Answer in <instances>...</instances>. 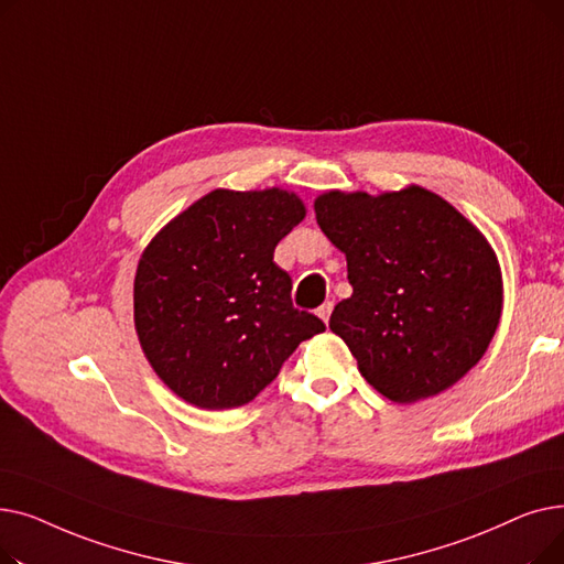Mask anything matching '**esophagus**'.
Here are the masks:
<instances>
[{"mask_svg": "<svg viewBox=\"0 0 564 564\" xmlns=\"http://www.w3.org/2000/svg\"><path fill=\"white\" fill-rule=\"evenodd\" d=\"M332 311H334V302H324V304L317 308V315H319L324 322H329Z\"/></svg>", "mask_w": 564, "mask_h": 564, "instance_id": "esophagus-1", "label": "esophagus"}]
</instances>
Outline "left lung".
I'll return each instance as SVG.
<instances>
[{"label": "left lung", "instance_id": "8db88e82", "mask_svg": "<svg viewBox=\"0 0 564 564\" xmlns=\"http://www.w3.org/2000/svg\"><path fill=\"white\" fill-rule=\"evenodd\" d=\"M315 219L347 258L351 297L329 319L383 398L419 402L451 389L500 322V264L485 235L438 194L327 192Z\"/></svg>", "mask_w": 564, "mask_h": 564}]
</instances>
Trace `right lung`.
Returning a JSON list of instances; mask_svg holds the SVG:
<instances>
[{"label": "right lung", "instance_id": "obj_1", "mask_svg": "<svg viewBox=\"0 0 564 564\" xmlns=\"http://www.w3.org/2000/svg\"><path fill=\"white\" fill-rule=\"evenodd\" d=\"M306 217L272 187L215 189L171 219L141 253L134 327L158 377L198 409H235L272 383L302 340L324 332L292 306L274 249Z\"/></svg>", "mask_w": 564, "mask_h": 564}]
</instances>
